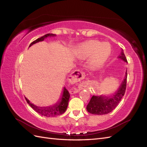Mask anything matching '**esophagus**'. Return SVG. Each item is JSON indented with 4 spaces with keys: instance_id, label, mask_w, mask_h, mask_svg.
<instances>
[{
    "instance_id": "obj_1",
    "label": "esophagus",
    "mask_w": 147,
    "mask_h": 147,
    "mask_svg": "<svg viewBox=\"0 0 147 147\" xmlns=\"http://www.w3.org/2000/svg\"><path fill=\"white\" fill-rule=\"evenodd\" d=\"M84 77H85V74L81 70H75L74 72L72 73V74L71 75V78H72V80L75 81H80L82 80L83 79H84ZM78 90H75L73 91L72 93L73 94H75V93L78 92Z\"/></svg>"
}]
</instances>
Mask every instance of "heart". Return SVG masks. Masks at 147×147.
<instances>
[{
    "instance_id": "obj_1",
    "label": "heart",
    "mask_w": 147,
    "mask_h": 147,
    "mask_svg": "<svg viewBox=\"0 0 147 147\" xmlns=\"http://www.w3.org/2000/svg\"><path fill=\"white\" fill-rule=\"evenodd\" d=\"M112 53V47L108 42H100L96 40H91L80 45L75 49V53L80 59L90 55L88 64L92 69L103 66L107 61Z\"/></svg>"
}]
</instances>
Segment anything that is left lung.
<instances>
[{
    "mask_svg": "<svg viewBox=\"0 0 147 147\" xmlns=\"http://www.w3.org/2000/svg\"><path fill=\"white\" fill-rule=\"evenodd\" d=\"M118 58L127 63L126 56L122 50L121 54ZM127 80V70L126 71L125 76L121 84L119 86L118 90L113 94L110 96H93L86 106V110L89 113L93 115H102L107 114L113 111L118 105L119 101L124 95L126 88Z\"/></svg>",
    "mask_w": 147,
    "mask_h": 147,
    "instance_id": "8db88e82",
    "label": "left lung"
}]
</instances>
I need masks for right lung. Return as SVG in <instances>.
I'll use <instances>...</instances> for the list:
<instances>
[{
    "label": "right lung",
    "mask_w": 147,
    "mask_h": 147,
    "mask_svg": "<svg viewBox=\"0 0 147 147\" xmlns=\"http://www.w3.org/2000/svg\"><path fill=\"white\" fill-rule=\"evenodd\" d=\"M56 35L53 34H47L41 37L40 38H38L35 41L31 43L29 47H30L34 44L38 43L39 42H42L47 37H55ZM26 100L27 101L28 104L32 107L35 112H37L40 115H42L44 117H57L63 114L67 108L69 100L70 98V94L69 91L66 90L65 88L64 87L63 89V92H62L61 97L59 99L57 100L56 104L53 105L49 107H40L37 106L32 104V102L26 98L25 97Z\"/></svg>",
    "instance_id": "add662e5"
}]
</instances>
